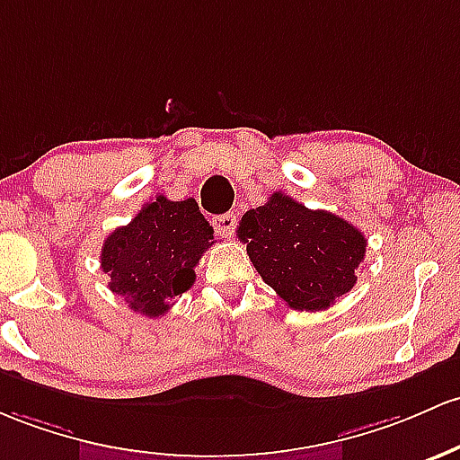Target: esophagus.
<instances>
[{"mask_svg": "<svg viewBox=\"0 0 460 460\" xmlns=\"http://www.w3.org/2000/svg\"><path fill=\"white\" fill-rule=\"evenodd\" d=\"M211 225H214L216 234H218L220 238H231L238 220H235V214H222V216H216V218L211 220Z\"/></svg>", "mask_w": 460, "mask_h": 460, "instance_id": "esophagus-1", "label": "esophagus"}]
</instances>
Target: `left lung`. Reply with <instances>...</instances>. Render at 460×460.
I'll return each mask as SVG.
<instances>
[{
	"label": "left lung",
	"mask_w": 460,
	"mask_h": 460,
	"mask_svg": "<svg viewBox=\"0 0 460 460\" xmlns=\"http://www.w3.org/2000/svg\"><path fill=\"white\" fill-rule=\"evenodd\" d=\"M238 235L261 279L288 305L305 312L327 310L347 295L367 253L360 229L281 191L242 216Z\"/></svg>",
	"instance_id": "left-lung-1"
}]
</instances>
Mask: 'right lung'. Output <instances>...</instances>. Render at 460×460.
<instances>
[{
  "mask_svg": "<svg viewBox=\"0 0 460 460\" xmlns=\"http://www.w3.org/2000/svg\"><path fill=\"white\" fill-rule=\"evenodd\" d=\"M211 244L214 229L194 199L168 200L159 194L104 240L100 266L130 310L155 319L194 286L196 264Z\"/></svg>",
  "mask_w": 460,
  "mask_h": 460,
  "instance_id": "right-lung-1",
  "label": "right lung"
}]
</instances>
